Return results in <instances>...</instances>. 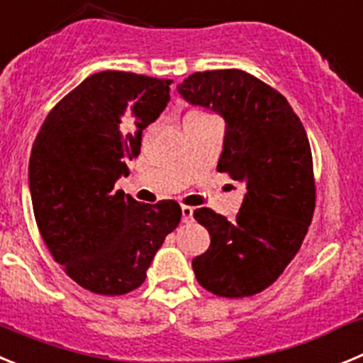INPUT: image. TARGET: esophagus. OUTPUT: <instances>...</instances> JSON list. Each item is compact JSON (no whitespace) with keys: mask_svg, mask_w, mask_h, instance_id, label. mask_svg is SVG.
<instances>
[{"mask_svg":"<svg viewBox=\"0 0 363 363\" xmlns=\"http://www.w3.org/2000/svg\"><path fill=\"white\" fill-rule=\"evenodd\" d=\"M192 212H194V208L187 207V205H182V221L191 223L192 221Z\"/></svg>","mask_w":363,"mask_h":363,"instance_id":"34e87169","label":"esophagus"}]
</instances>
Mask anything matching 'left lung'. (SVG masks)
Segmentation results:
<instances>
[{
  "instance_id": "8db88e82",
  "label": "left lung",
  "mask_w": 363,
  "mask_h": 363,
  "mask_svg": "<svg viewBox=\"0 0 363 363\" xmlns=\"http://www.w3.org/2000/svg\"><path fill=\"white\" fill-rule=\"evenodd\" d=\"M178 93L223 116L218 171L245 184L234 221L211 208L194 211L211 247L192 270L219 297L255 295L290 264L313 218V160L304 125L281 93L242 69L192 73Z\"/></svg>"
}]
</instances>
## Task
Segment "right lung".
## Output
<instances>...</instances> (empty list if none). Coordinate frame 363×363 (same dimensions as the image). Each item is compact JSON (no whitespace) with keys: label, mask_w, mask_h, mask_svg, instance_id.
<instances>
[{"label":"right lung","mask_w":363,"mask_h":363,"mask_svg":"<svg viewBox=\"0 0 363 363\" xmlns=\"http://www.w3.org/2000/svg\"><path fill=\"white\" fill-rule=\"evenodd\" d=\"M171 82L93 73L48 113L32 145L28 189L39 232L66 274L93 294L136 290L182 219L172 199L145 205L113 191L140 155L142 131L167 106Z\"/></svg>","instance_id":"add662e5"}]
</instances>
